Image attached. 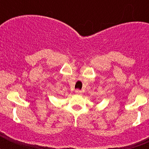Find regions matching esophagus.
Wrapping results in <instances>:
<instances>
[{
	"mask_svg": "<svg viewBox=\"0 0 149 149\" xmlns=\"http://www.w3.org/2000/svg\"><path fill=\"white\" fill-rule=\"evenodd\" d=\"M75 93L77 95H81V94H82V91L80 90V89H76Z\"/></svg>",
	"mask_w": 149,
	"mask_h": 149,
	"instance_id": "34e87169",
	"label": "esophagus"
}]
</instances>
